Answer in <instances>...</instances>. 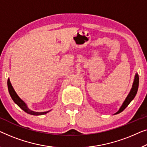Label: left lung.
<instances>
[{
	"label": "left lung",
	"mask_w": 147,
	"mask_h": 147,
	"mask_svg": "<svg viewBox=\"0 0 147 147\" xmlns=\"http://www.w3.org/2000/svg\"><path fill=\"white\" fill-rule=\"evenodd\" d=\"M138 83H139V78H138V74L137 73L135 74V78H134V81L133 83V86H132V88L131 90H130V92L129 94L127 95V98H125V101H124L122 106L120 107L119 110L117 111V113H115V115L119 114V113H121L122 111L125 110V109L127 107L128 105H129V103L131 102L132 100H133L135 96H136V93H137V90L138 88Z\"/></svg>",
	"instance_id": "1"
}]
</instances>
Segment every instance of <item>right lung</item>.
<instances>
[{
	"label": "right lung",
	"mask_w": 147,
	"mask_h": 147,
	"mask_svg": "<svg viewBox=\"0 0 147 147\" xmlns=\"http://www.w3.org/2000/svg\"><path fill=\"white\" fill-rule=\"evenodd\" d=\"M7 84H8V89H9V94L11 95L12 99L13 100L14 102L20 107V109H22V110L24 111V112H26V113H28V114L32 115H42L47 114V113H48L49 112H50L51 111H45V112H36V111H33L32 110H30V109L28 107L27 105H26V103L18 96V94H16V92H15V90H14V88L12 87L9 78H8Z\"/></svg>",
	"instance_id": "1"
}]
</instances>
